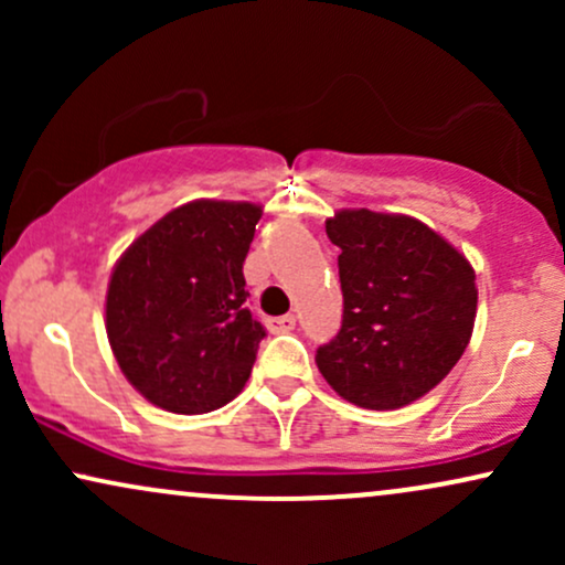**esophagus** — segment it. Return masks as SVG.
Wrapping results in <instances>:
<instances>
[{
  "instance_id": "1",
  "label": "esophagus",
  "mask_w": 565,
  "mask_h": 565,
  "mask_svg": "<svg viewBox=\"0 0 565 565\" xmlns=\"http://www.w3.org/2000/svg\"><path fill=\"white\" fill-rule=\"evenodd\" d=\"M295 327H297V319L291 313L278 316V319H270V332H276V334H287Z\"/></svg>"
}]
</instances>
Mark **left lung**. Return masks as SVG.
<instances>
[{"instance_id": "1", "label": "left lung", "mask_w": 565, "mask_h": 565, "mask_svg": "<svg viewBox=\"0 0 565 565\" xmlns=\"http://www.w3.org/2000/svg\"><path fill=\"white\" fill-rule=\"evenodd\" d=\"M327 236L340 246L342 327L316 350L323 380L377 412L423 398L468 348L476 270L408 215L342 210L327 220Z\"/></svg>"}]
</instances>
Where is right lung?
Returning a JSON list of instances; mask_svg holds the SVG:
<instances>
[{
  "label": "right lung",
  "mask_w": 565,
  "mask_h": 565,
  "mask_svg": "<svg viewBox=\"0 0 565 565\" xmlns=\"http://www.w3.org/2000/svg\"><path fill=\"white\" fill-rule=\"evenodd\" d=\"M263 206L188 201L116 263L106 332L125 377L151 404L206 414L244 391L265 337L246 308L244 260Z\"/></svg>",
  "instance_id": "add662e5"
}]
</instances>
